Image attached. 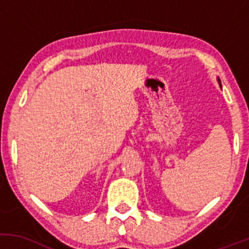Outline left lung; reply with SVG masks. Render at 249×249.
Segmentation results:
<instances>
[{
  "label": "left lung",
  "mask_w": 249,
  "mask_h": 249,
  "mask_svg": "<svg viewBox=\"0 0 249 249\" xmlns=\"http://www.w3.org/2000/svg\"><path fill=\"white\" fill-rule=\"evenodd\" d=\"M216 81H218V83H219V85H220V88H221V82H220L219 77H218V78H216Z\"/></svg>",
  "instance_id": "left-lung-1"
}]
</instances>
